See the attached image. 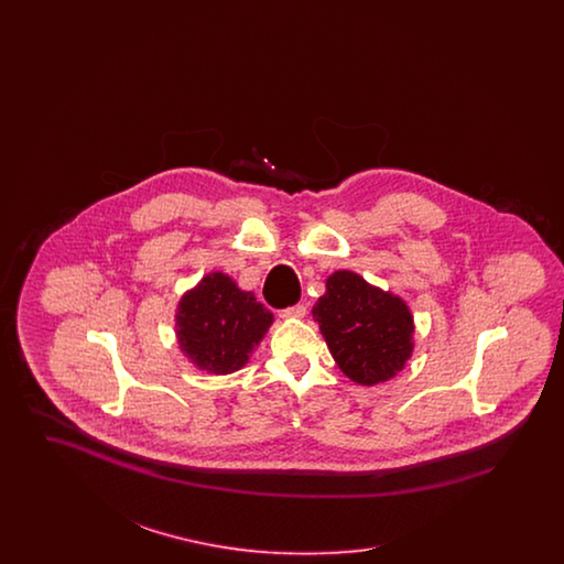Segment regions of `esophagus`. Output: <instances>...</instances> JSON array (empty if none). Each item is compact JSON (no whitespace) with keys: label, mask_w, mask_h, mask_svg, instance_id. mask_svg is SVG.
I'll return each instance as SVG.
<instances>
[{"label":"esophagus","mask_w":564,"mask_h":564,"mask_svg":"<svg viewBox=\"0 0 564 564\" xmlns=\"http://www.w3.org/2000/svg\"><path fill=\"white\" fill-rule=\"evenodd\" d=\"M281 317L283 319H302V317H306V304H294V306L281 311Z\"/></svg>","instance_id":"obj_1"}]
</instances>
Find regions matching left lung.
Masks as SVG:
<instances>
[{
    "label": "left lung",
    "instance_id": "left-lung-1",
    "mask_svg": "<svg viewBox=\"0 0 564 564\" xmlns=\"http://www.w3.org/2000/svg\"><path fill=\"white\" fill-rule=\"evenodd\" d=\"M313 319L338 368L357 384L387 382L412 357L414 317L408 304L357 272L336 270L327 276Z\"/></svg>",
    "mask_w": 564,
    "mask_h": 564
}]
</instances>
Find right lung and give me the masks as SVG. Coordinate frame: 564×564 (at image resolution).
Wrapping results in <instances>:
<instances>
[{"label": "right lung", "mask_w": 564, "mask_h": 564, "mask_svg": "<svg viewBox=\"0 0 564 564\" xmlns=\"http://www.w3.org/2000/svg\"><path fill=\"white\" fill-rule=\"evenodd\" d=\"M272 322V313L256 295L217 270L182 295L175 334L180 349L198 370L232 375L249 361Z\"/></svg>", "instance_id": "add662e5"}]
</instances>
